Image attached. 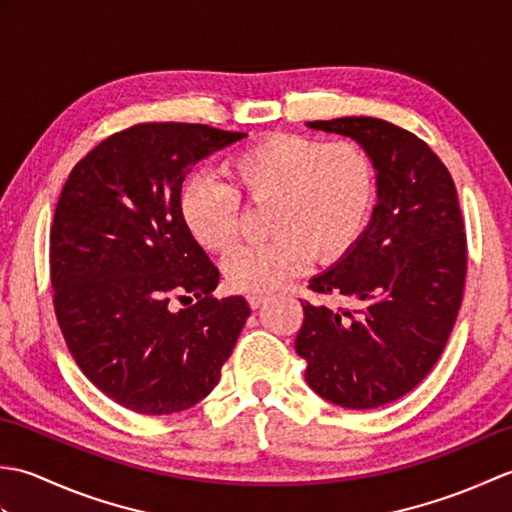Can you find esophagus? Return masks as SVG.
<instances>
[{
  "instance_id": "obj_1",
  "label": "esophagus",
  "mask_w": 512,
  "mask_h": 512,
  "mask_svg": "<svg viewBox=\"0 0 512 512\" xmlns=\"http://www.w3.org/2000/svg\"><path fill=\"white\" fill-rule=\"evenodd\" d=\"M246 299H248V303H250V308H259L262 306V303L266 301V295H262V292H248L246 295Z\"/></svg>"
}]
</instances>
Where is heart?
I'll return each instance as SVG.
<instances>
[{
  "label": "heart",
  "instance_id": "1",
  "mask_svg": "<svg viewBox=\"0 0 512 512\" xmlns=\"http://www.w3.org/2000/svg\"><path fill=\"white\" fill-rule=\"evenodd\" d=\"M231 182L200 173L180 193V215L191 237L211 253L231 248L242 195L270 206L275 237L246 244L226 259L237 290L270 292L299 275L312 257L334 262L363 235L376 202V167L354 140L323 143L301 134H273L239 149L228 162Z\"/></svg>",
  "mask_w": 512,
  "mask_h": 512
}]
</instances>
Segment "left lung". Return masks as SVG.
Listing matches in <instances>:
<instances>
[{"instance_id": "obj_1", "label": "left lung", "mask_w": 512, "mask_h": 512, "mask_svg": "<svg viewBox=\"0 0 512 512\" xmlns=\"http://www.w3.org/2000/svg\"><path fill=\"white\" fill-rule=\"evenodd\" d=\"M350 136L376 167L378 202L358 242L310 279L317 295L356 310L301 301L295 350L306 380L345 409H376L409 394L431 372L462 306L466 233L449 169L416 134L372 116L312 121Z\"/></svg>"}]
</instances>
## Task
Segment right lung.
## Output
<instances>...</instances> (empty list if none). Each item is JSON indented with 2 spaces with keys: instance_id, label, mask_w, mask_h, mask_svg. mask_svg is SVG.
<instances>
[{
  "instance_id": "add662e5",
  "label": "right lung",
  "mask_w": 512,
  "mask_h": 512,
  "mask_svg": "<svg viewBox=\"0 0 512 512\" xmlns=\"http://www.w3.org/2000/svg\"><path fill=\"white\" fill-rule=\"evenodd\" d=\"M244 136L140 123L105 138L63 184L50 228L54 314L81 372L125 409L169 416L209 396L248 319L244 297L213 295L220 270L180 215L195 162Z\"/></svg>"
}]
</instances>
